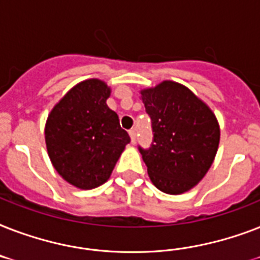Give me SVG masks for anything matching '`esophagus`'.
<instances>
[{
	"instance_id": "1",
	"label": "esophagus",
	"mask_w": 260,
	"mask_h": 260,
	"mask_svg": "<svg viewBox=\"0 0 260 260\" xmlns=\"http://www.w3.org/2000/svg\"><path fill=\"white\" fill-rule=\"evenodd\" d=\"M129 136H131V142L135 144V143H136V129H135V128L129 131Z\"/></svg>"
}]
</instances>
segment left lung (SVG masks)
<instances>
[{
    "instance_id": "1",
    "label": "left lung",
    "mask_w": 260,
    "mask_h": 260,
    "mask_svg": "<svg viewBox=\"0 0 260 260\" xmlns=\"http://www.w3.org/2000/svg\"><path fill=\"white\" fill-rule=\"evenodd\" d=\"M140 94L154 132L148 150L139 147L151 182L167 194L193 189L205 177L217 152V118L181 83L163 81Z\"/></svg>"
}]
</instances>
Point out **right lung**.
I'll list each match as a JSON object with an SVG mask.
<instances>
[{
  "label": "right lung",
  "mask_w": 260,
  "mask_h": 260,
  "mask_svg": "<svg viewBox=\"0 0 260 260\" xmlns=\"http://www.w3.org/2000/svg\"><path fill=\"white\" fill-rule=\"evenodd\" d=\"M110 87L91 78L79 82L52 108L46 122V146L52 166L75 187L90 190L109 179L131 142L106 100Z\"/></svg>",
  "instance_id": "obj_1"
}]
</instances>
